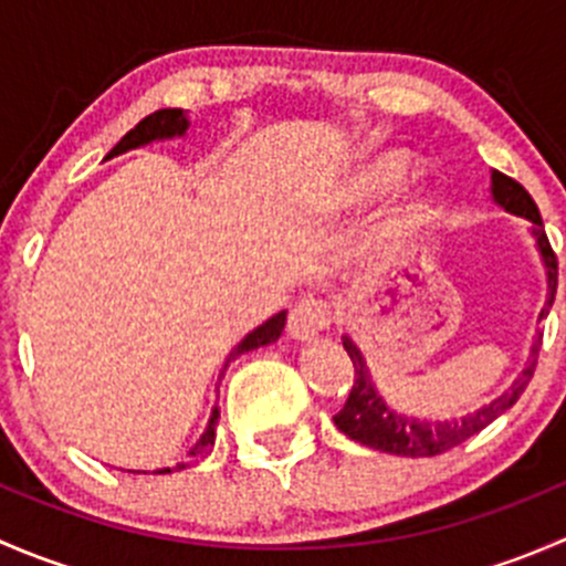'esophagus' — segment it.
<instances>
[{"label":"esophagus","mask_w":566,"mask_h":566,"mask_svg":"<svg viewBox=\"0 0 566 566\" xmlns=\"http://www.w3.org/2000/svg\"><path fill=\"white\" fill-rule=\"evenodd\" d=\"M331 323V310L328 301L319 298V295H304L293 304L287 317V334L298 342L315 339L319 331L328 328Z\"/></svg>","instance_id":"obj_1"}]
</instances>
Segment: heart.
Listing matches in <instances>:
<instances>
[{
    "label": "heart",
    "mask_w": 566,
    "mask_h": 566,
    "mask_svg": "<svg viewBox=\"0 0 566 566\" xmlns=\"http://www.w3.org/2000/svg\"><path fill=\"white\" fill-rule=\"evenodd\" d=\"M408 175V158L399 150H384L369 156L367 161L358 164L347 180L339 188V205L342 208H364V205L375 202L378 197L389 193L391 188H397L399 182ZM424 191L419 188H410L402 193L397 205L391 210V224H405V221L416 219L424 208Z\"/></svg>",
    "instance_id": "1"
}]
</instances>
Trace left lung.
I'll list each match as a JSON object with an SVG mask.
<instances>
[{
    "label": "left lung",
    "instance_id": "obj_1",
    "mask_svg": "<svg viewBox=\"0 0 566 566\" xmlns=\"http://www.w3.org/2000/svg\"><path fill=\"white\" fill-rule=\"evenodd\" d=\"M490 193H493V202L501 205L506 213H515L521 219L531 221V238H534L536 251H539L542 268H545V282H547V295L545 304L539 310V319L547 317L551 312L553 298H556V284H558V262L553 254L551 243H547L545 227H542V216L536 210L534 199L528 197L526 188L521 186L512 177L501 172H490ZM342 345H345L347 356H350L353 367H356V380H353L350 397H347L345 408L334 416V424L345 432L350 441L364 443L369 449H380V452L389 454H402V458H436V454L454 449L458 443L468 441L471 436H476L479 430L490 424V421L499 419L504 410H510L512 405L521 399V394L526 391L531 375H534L536 356H539L542 334L536 331L534 345H531L526 367L521 369L515 380H512L510 389H504L493 402L482 405V408L471 410L465 416H454V419L432 421V419H419V416H408L394 410L384 399V394L375 386L373 373H369V364L364 358V353L358 350L356 342L350 336H342Z\"/></svg>",
    "mask_w": 566,
    "mask_h": 566
}]
</instances>
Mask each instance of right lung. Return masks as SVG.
Wrapping results in <instances>:
<instances>
[{
	"mask_svg": "<svg viewBox=\"0 0 566 566\" xmlns=\"http://www.w3.org/2000/svg\"><path fill=\"white\" fill-rule=\"evenodd\" d=\"M188 125H191V119H188V112H182V108H158V112L147 114L142 123H136V128H130L128 134H125L123 139H119L117 145L108 150V156L104 158V161H108V158H114V156H123V153H128V150H136V147L153 145V142L180 139V136H186ZM284 319H287V312H279V315H273L262 325H256L251 334L243 336V339L232 347V353L227 356V361H224V369L230 367L232 358H238V356H243V353L256 350V347H265V345H271V342H276L284 331ZM216 424H219V405H213V410H210L208 427H205V432L199 436V441L191 447L188 460L177 462L175 468H158L156 473L182 471L186 465H193V462L208 458L210 449H213V443H216ZM130 473H147V471H130Z\"/></svg>",
	"mask_w": 566,
	"mask_h": 566,
	"instance_id": "obj_1",
	"label": "right lung"
}]
</instances>
